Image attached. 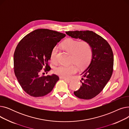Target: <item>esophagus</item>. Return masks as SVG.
I'll return each instance as SVG.
<instances>
[{
	"instance_id": "1",
	"label": "esophagus",
	"mask_w": 129,
	"mask_h": 129,
	"mask_svg": "<svg viewBox=\"0 0 129 129\" xmlns=\"http://www.w3.org/2000/svg\"><path fill=\"white\" fill-rule=\"evenodd\" d=\"M63 79L67 83H70L71 82V80L70 79H66V78H63Z\"/></svg>"
}]
</instances>
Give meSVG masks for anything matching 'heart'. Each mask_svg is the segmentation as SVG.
I'll return each instance as SVG.
<instances>
[{"instance_id": "obj_1", "label": "heart", "mask_w": 129, "mask_h": 129, "mask_svg": "<svg viewBox=\"0 0 129 129\" xmlns=\"http://www.w3.org/2000/svg\"><path fill=\"white\" fill-rule=\"evenodd\" d=\"M62 47L65 51L70 54V63L73 64L56 67L54 72L57 75L63 78H70L77 72L76 65L79 70H82L90 64L92 58L93 50L88 42L86 41L80 42L78 40L69 38L63 43ZM57 51V47L55 46L53 47L50 53V59L54 63L56 62Z\"/></svg>"}]
</instances>
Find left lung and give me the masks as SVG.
<instances>
[{
  "mask_svg": "<svg viewBox=\"0 0 129 129\" xmlns=\"http://www.w3.org/2000/svg\"><path fill=\"white\" fill-rule=\"evenodd\" d=\"M73 38H79L88 42L93 50L91 62L82 74V85L74 91L75 95L83 99H91L103 90L112 76L113 70V54L107 41L91 31H67Z\"/></svg>",
  "mask_w": 129,
  "mask_h": 129,
  "instance_id": "obj_1",
  "label": "left lung"
}]
</instances>
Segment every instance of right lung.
I'll use <instances>...</instances> for the list:
<instances>
[{
	"label": "right lung",
	"instance_id": "1",
	"mask_svg": "<svg viewBox=\"0 0 129 129\" xmlns=\"http://www.w3.org/2000/svg\"><path fill=\"white\" fill-rule=\"evenodd\" d=\"M65 36L55 31L39 29L26 35L17 45L13 56L14 72L22 89L30 96L46 95L59 80L55 74L45 76L41 73L51 69V52Z\"/></svg>",
	"mask_w": 129,
	"mask_h": 129
}]
</instances>
